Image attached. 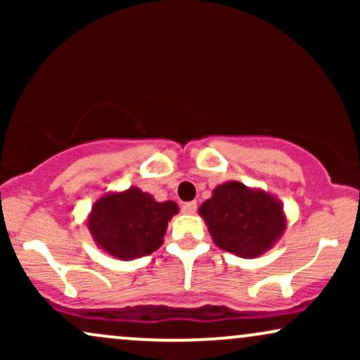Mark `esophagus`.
Here are the masks:
<instances>
[{
	"label": "esophagus",
	"mask_w": 360,
	"mask_h": 360,
	"mask_svg": "<svg viewBox=\"0 0 360 360\" xmlns=\"http://www.w3.org/2000/svg\"><path fill=\"white\" fill-rule=\"evenodd\" d=\"M196 208H198L196 201H189V203H183V206H181V212L186 214H193L196 213Z\"/></svg>",
	"instance_id": "1"
}]
</instances>
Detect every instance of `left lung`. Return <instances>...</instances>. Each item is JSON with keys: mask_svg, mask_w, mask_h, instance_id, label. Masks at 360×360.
<instances>
[{"mask_svg": "<svg viewBox=\"0 0 360 360\" xmlns=\"http://www.w3.org/2000/svg\"><path fill=\"white\" fill-rule=\"evenodd\" d=\"M198 213L221 250L245 259L266 254L286 230V214L278 198L238 181L217 186Z\"/></svg>", "mask_w": 360, "mask_h": 360, "instance_id": "8db88e82", "label": "left lung"}]
</instances>
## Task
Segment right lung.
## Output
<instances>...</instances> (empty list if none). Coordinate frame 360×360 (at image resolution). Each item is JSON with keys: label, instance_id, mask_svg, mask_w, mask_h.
Returning a JSON list of instances; mask_svg holds the SVG:
<instances>
[{"label": "right lung", "instance_id": "obj_1", "mask_svg": "<svg viewBox=\"0 0 360 360\" xmlns=\"http://www.w3.org/2000/svg\"><path fill=\"white\" fill-rule=\"evenodd\" d=\"M179 212L174 201H159L137 186L111 191L94 201L86 220L91 237L106 254L134 260L162 245L167 223Z\"/></svg>", "mask_w": 360, "mask_h": 360}]
</instances>
